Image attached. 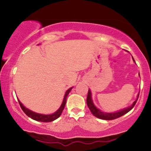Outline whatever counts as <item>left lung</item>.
<instances>
[{
  "label": "left lung",
  "instance_id": "1",
  "mask_svg": "<svg viewBox=\"0 0 151 151\" xmlns=\"http://www.w3.org/2000/svg\"><path fill=\"white\" fill-rule=\"evenodd\" d=\"M132 58H133V62L136 63V62H135L134 59H133V57ZM138 96H139V93H138V95H137L136 99L135 100V101L133 102L132 104L129 106L126 107V108H124L121 109V110L116 111H114V112H105V111H102L101 110H100L99 109H98L97 107L95 106L92 99V93H91V90L89 89L87 98H86V104H87L88 107H89L90 111H91V114H92L94 116H96V118H99V119H104V120H113V119H117V118L122 116H124V114H127L128 112L130 111L133 108V106H134L135 104H136L137 100H138Z\"/></svg>",
  "mask_w": 151,
  "mask_h": 151
}]
</instances>
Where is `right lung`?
Returning <instances> with one entry per match:
<instances>
[{"label": "right lung", "mask_w": 151, "mask_h": 151, "mask_svg": "<svg viewBox=\"0 0 151 151\" xmlns=\"http://www.w3.org/2000/svg\"><path fill=\"white\" fill-rule=\"evenodd\" d=\"M72 88L73 87H71L66 91L65 96H64L63 101H62V103L61 106H60V108H59L56 111L54 112L53 114H39V113H37V112L32 111L30 110V109L26 108L25 106L22 104L21 102L20 101V100H19L18 99V100L19 104H20V107H21L22 110L23 111L24 113H25L28 117L31 118V119H33V120L41 121V122H51V121L56 120L57 119H58V118L60 116L62 111L64 110V108H65V106L67 96H68V94L70 93L71 90L72 89Z\"/></svg>", "instance_id": "obj_1"}]
</instances>
